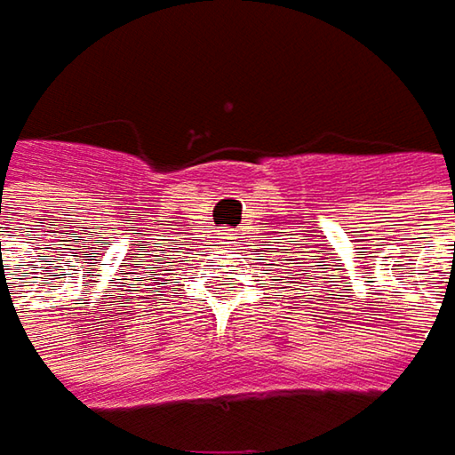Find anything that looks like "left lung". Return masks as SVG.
Returning <instances> with one entry per match:
<instances>
[{"instance_id":"8db88e82","label":"left lung","mask_w":455,"mask_h":455,"mask_svg":"<svg viewBox=\"0 0 455 455\" xmlns=\"http://www.w3.org/2000/svg\"><path fill=\"white\" fill-rule=\"evenodd\" d=\"M293 280H296V275H293Z\"/></svg>"}]
</instances>
